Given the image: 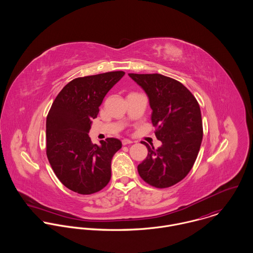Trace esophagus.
Listing matches in <instances>:
<instances>
[{
  "label": "esophagus",
  "instance_id": "1",
  "mask_svg": "<svg viewBox=\"0 0 253 253\" xmlns=\"http://www.w3.org/2000/svg\"><path fill=\"white\" fill-rule=\"evenodd\" d=\"M122 143L123 145H127V144H131V143H133L131 140H129V139H124L123 141H122Z\"/></svg>",
  "mask_w": 253,
  "mask_h": 253
}]
</instances>
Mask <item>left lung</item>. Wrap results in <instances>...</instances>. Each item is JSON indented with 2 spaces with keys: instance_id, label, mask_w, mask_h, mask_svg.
Returning a JSON list of instances; mask_svg holds the SVG:
<instances>
[{
  "instance_id": "obj_1",
  "label": "left lung",
  "mask_w": 253,
  "mask_h": 253,
  "mask_svg": "<svg viewBox=\"0 0 253 253\" xmlns=\"http://www.w3.org/2000/svg\"><path fill=\"white\" fill-rule=\"evenodd\" d=\"M128 76L140 85L152 109L151 120L162 146L155 149L146 142L148 156L138 165L140 177L156 188L170 187L189 173L203 140L200 105L180 82L161 74Z\"/></svg>"
}]
</instances>
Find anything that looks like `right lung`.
I'll return each mask as SVG.
<instances>
[{"label": "right lung", "mask_w": 253, "mask_h": 253, "mask_svg": "<svg viewBox=\"0 0 253 253\" xmlns=\"http://www.w3.org/2000/svg\"><path fill=\"white\" fill-rule=\"evenodd\" d=\"M116 71L74 79L54 99L46 117V156L60 182L82 195L103 189L111 178L113 156L122 148L117 138L92 144V120L105 95L124 77Z\"/></svg>", "instance_id": "obj_1"}]
</instances>
